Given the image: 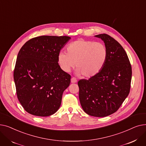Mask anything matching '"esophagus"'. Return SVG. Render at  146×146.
I'll use <instances>...</instances> for the list:
<instances>
[{"mask_svg": "<svg viewBox=\"0 0 146 146\" xmlns=\"http://www.w3.org/2000/svg\"><path fill=\"white\" fill-rule=\"evenodd\" d=\"M76 82H77V80H76V79L75 78H72L71 79V82L72 83H76Z\"/></svg>", "mask_w": 146, "mask_h": 146, "instance_id": "esophagus-1", "label": "esophagus"}]
</instances>
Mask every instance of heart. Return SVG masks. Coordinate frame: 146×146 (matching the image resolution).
Masks as SVG:
<instances>
[{"label": "heart", "mask_w": 146, "mask_h": 146, "mask_svg": "<svg viewBox=\"0 0 146 146\" xmlns=\"http://www.w3.org/2000/svg\"><path fill=\"white\" fill-rule=\"evenodd\" d=\"M67 52L58 54V63L66 72H70L76 63L77 73L89 78L97 74L104 67L108 57L106 45L94 41L80 38L69 44Z\"/></svg>", "instance_id": "1"}]
</instances>
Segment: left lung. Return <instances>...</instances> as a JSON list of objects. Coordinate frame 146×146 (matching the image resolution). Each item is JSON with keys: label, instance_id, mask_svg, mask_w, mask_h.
I'll use <instances>...</instances> for the list:
<instances>
[{"label": "left lung", "instance_id": "1", "mask_svg": "<svg viewBox=\"0 0 146 146\" xmlns=\"http://www.w3.org/2000/svg\"><path fill=\"white\" fill-rule=\"evenodd\" d=\"M95 36L104 41L108 57L97 74L88 80L80 79L78 82L79 96L86 113L104 117L117 111L128 96L132 68L125 51L117 41L106 34Z\"/></svg>", "mask_w": 146, "mask_h": 146}]
</instances>
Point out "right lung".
<instances>
[{"instance_id":"obj_1","label":"right lung","mask_w":146,"mask_h":146,"mask_svg":"<svg viewBox=\"0 0 146 146\" xmlns=\"http://www.w3.org/2000/svg\"><path fill=\"white\" fill-rule=\"evenodd\" d=\"M70 39L41 35L28 40L20 49L13 78L18 99L27 112L47 117L59 109L71 76L60 68L58 56Z\"/></svg>"}]
</instances>
